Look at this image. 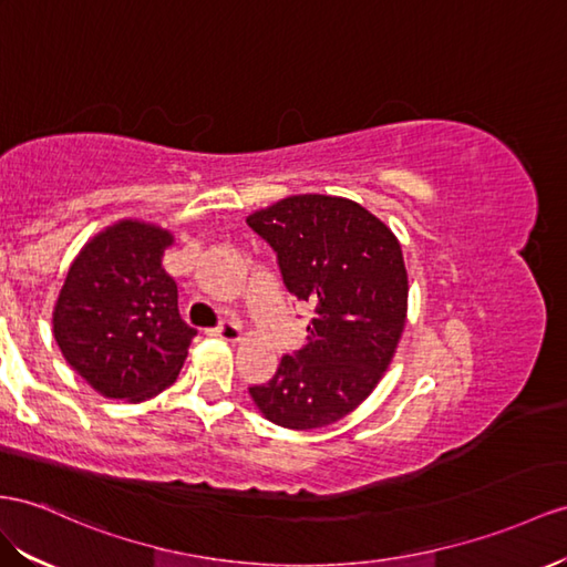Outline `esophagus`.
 I'll use <instances>...</instances> for the list:
<instances>
[{"mask_svg": "<svg viewBox=\"0 0 567 567\" xmlns=\"http://www.w3.org/2000/svg\"><path fill=\"white\" fill-rule=\"evenodd\" d=\"M210 336L227 340V342H237L241 338V328L235 321H223L220 326L210 330Z\"/></svg>", "mask_w": 567, "mask_h": 567, "instance_id": "obj_1", "label": "esophagus"}]
</instances>
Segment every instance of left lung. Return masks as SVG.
Wrapping results in <instances>:
<instances>
[{
	"label": "left lung",
	"mask_w": 567,
	"mask_h": 567,
	"mask_svg": "<svg viewBox=\"0 0 567 567\" xmlns=\"http://www.w3.org/2000/svg\"><path fill=\"white\" fill-rule=\"evenodd\" d=\"M246 223L278 254L289 292L313 307L307 344L249 393L278 426L336 424L373 393L398 350L410 289L400 241L340 196H289Z\"/></svg>",
	"instance_id": "1"
}]
</instances>
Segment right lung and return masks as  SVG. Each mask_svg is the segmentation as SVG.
<instances>
[{"label": "right lung", "mask_w": 567, "mask_h": 567, "mask_svg": "<svg viewBox=\"0 0 567 567\" xmlns=\"http://www.w3.org/2000/svg\"><path fill=\"white\" fill-rule=\"evenodd\" d=\"M163 227L120 220L71 264L54 303L52 332L64 359L100 395L141 402L177 381L196 328L177 307L163 268Z\"/></svg>", "instance_id": "right-lung-1"}]
</instances>
